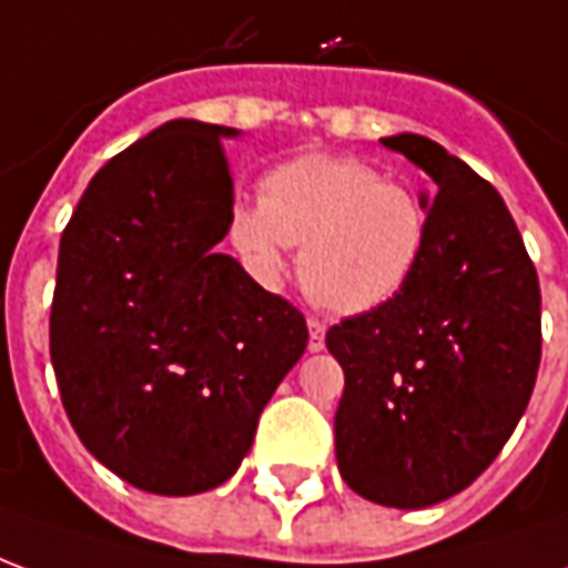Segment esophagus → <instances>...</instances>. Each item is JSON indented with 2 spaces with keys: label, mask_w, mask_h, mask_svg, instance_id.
<instances>
[{
  "label": "esophagus",
  "mask_w": 568,
  "mask_h": 568,
  "mask_svg": "<svg viewBox=\"0 0 568 568\" xmlns=\"http://www.w3.org/2000/svg\"><path fill=\"white\" fill-rule=\"evenodd\" d=\"M307 328H310V341H307L310 353H320V349H325V322L307 320Z\"/></svg>",
  "instance_id": "1"
}]
</instances>
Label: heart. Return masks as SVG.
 Instances as JSON below:
<instances>
[{"label":"heart","instance_id":"1","mask_svg":"<svg viewBox=\"0 0 568 568\" xmlns=\"http://www.w3.org/2000/svg\"><path fill=\"white\" fill-rule=\"evenodd\" d=\"M231 243L261 283H280L301 246L297 280L332 316L389 304L428 246V210L405 185L356 158L304 154L261 179L258 203L236 206Z\"/></svg>","mask_w":568,"mask_h":568}]
</instances>
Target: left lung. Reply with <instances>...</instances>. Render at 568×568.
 I'll return each instance as SVG.
<instances>
[{
  "instance_id": "1",
  "label": "left lung",
  "mask_w": 568,
  "mask_h": 568,
  "mask_svg": "<svg viewBox=\"0 0 568 568\" xmlns=\"http://www.w3.org/2000/svg\"><path fill=\"white\" fill-rule=\"evenodd\" d=\"M432 179L428 246L398 295L328 328L344 368L337 468L358 496L426 508L465 489L524 417L541 362L536 264L499 191L440 149L381 140Z\"/></svg>"
}]
</instances>
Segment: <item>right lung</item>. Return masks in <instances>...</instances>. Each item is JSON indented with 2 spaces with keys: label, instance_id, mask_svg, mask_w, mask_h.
Masks as SVG:
<instances>
[{
  "label": "right lung",
  "instance_id": "obj_1",
  "mask_svg": "<svg viewBox=\"0 0 568 568\" xmlns=\"http://www.w3.org/2000/svg\"><path fill=\"white\" fill-rule=\"evenodd\" d=\"M175 118L93 175L60 236L51 362L81 444L158 496L224 484L307 346L304 313L215 243L234 219L219 136Z\"/></svg>",
  "mask_w": 568,
  "mask_h": 568
}]
</instances>
